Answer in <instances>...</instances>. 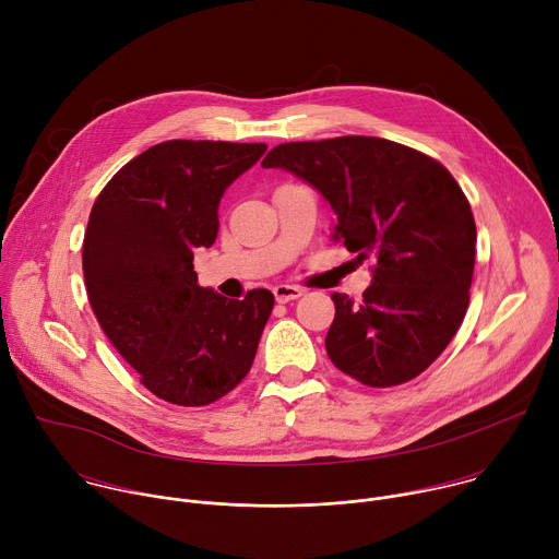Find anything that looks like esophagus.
<instances>
[{
	"label": "esophagus",
	"instance_id": "esophagus-1",
	"mask_svg": "<svg viewBox=\"0 0 559 559\" xmlns=\"http://www.w3.org/2000/svg\"><path fill=\"white\" fill-rule=\"evenodd\" d=\"M302 296V289L298 285H276L274 287V298L278 302H289V300H296Z\"/></svg>",
	"mask_w": 559,
	"mask_h": 559
}]
</instances>
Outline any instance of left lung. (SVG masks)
Here are the masks:
<instances>
[{
  "label": "left lung",
  "instance_id": "1",
  "mask_svg": "<svg viewBox=\"0 0 559 559\" xmlns=\"http://www.w3.org/2000/svg\"><path fill=\"white\" fill-rule=\"evenodd\" d=\"M261 166L321 192L336 214L334 241L360 263L373 259L360 305L332 294V362L367 386L423 373L462 325L475 263V221L449 170L380 136L281 143Z\"/></svg>",
  "mask_w": 559,
  "mask_h": 559
}]
</instances>
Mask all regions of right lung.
<instances>
[{"instance_id": "right-lung-1", "label": "right lung", "mask_w": 559, "mask_h": 559, "mask_svg": "<svg viewBox=\"0 0 559 559\" xmlns=\"http://www.w3.org/2000/svg\"><path fill=\"white\" fill-rule=\"evenodd\" d=\"M265 143H156L97 197L84 236L91 307L117 352L158 397L210 405L241 382L257 356L274 294L231 300L201 287L197 250L212 248L225 190Z\"/></svg>"}]
</instances>
